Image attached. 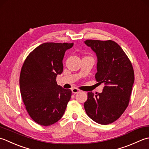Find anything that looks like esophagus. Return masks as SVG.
I'll use <instances>...</instances> for the list:
<instances>
[{"instance_id":"34e87169","label":"esophagus","mask_w":149,"mask_h":149,"mask_svg":"<svg viewBox=\"0 0 149 149\" xmlns=\"http://www.w3.org/2000/svg\"><path fill=\"white\" fill-rule=\"evenodd\" d=\"M71 91H72V93L74 94H77V93H78L80 92V90L78 89H77V88H73V89H71Z\"/></svg>"}]
</instances>
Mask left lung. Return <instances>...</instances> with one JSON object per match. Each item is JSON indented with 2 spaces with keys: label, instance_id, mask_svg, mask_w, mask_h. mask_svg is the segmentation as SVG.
Returning a JSON list of instances; mask_svg holds the SVG:
<instances>
[{
  "label": "left lung",
  "instance_id": "8db88e82",
  "mask_svg": "<svg viewBox=\"0 0 149 149\" xmlns=\"http://www.w3.org/2000/svg\"><path fill=\"white\" fill-rule=\"evenodd\" d=\"M84 42L95 51L98 58L96 80L105 84L102 93H87L85 110L95 122L108 125L118 120L128 107L134 81V69L116 42L111 40Z\"/></svg>",
  "mask_w": 149,
  "mask_h": 149
}]
</instances>
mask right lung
<instances>
[{
	"mask_svg": "<svg viewBox=\"0 0 149 149\" xmlns=\"http://www.w3.org/2000/svg\"><path fill=\"white\" fill-rule=\"evenodd\" d=\"M73 43L46 42L33 50L24 61L20 75L21 96L31 119L49 126L61 118L71 91L58 86L56 76L63 71L62 60Z\"/></svg>",
	"mask_w": 149,
	"mask_h": 149,
	"instance_id": "right-lung-1",
	"label": "right lung"
}]
</instances>
